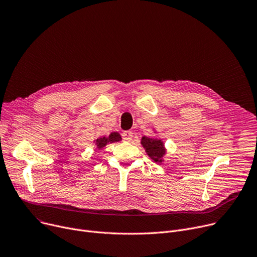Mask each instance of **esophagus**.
I'll return each mask as SVG.
<instances>
[{
  "instance_id": "1",
  "label": "esophagus",
  "mask_w": 257,
  "mask_h": 257,
  "mask_svg": "<svg viewBox=\"0 0 257 257\" xmlns=\"http://www.w3.org/2000/svg\"><path fill=\"white\" fill-rule=\"evenodd\" d=\"M122 139L124 141H131L133 139V133L131 131H125L122 133Z\"/></svg>"
}]
</instances>
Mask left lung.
I'll return each mask as SVG.
<instances>
[{
  "instance_id": "1",
  "label": "left lung",
  "mask_w": 257,
  "mask_h": 257,
  "mask_svg": "<svg viewBox=\"0 0 257 257\" xmlns=\"http://www.w3.org/2000/svg\"><path fill=\"white\" fill-rule=\"evenodd\" d=\"M141 144L152 161L155 163L163 162V156L166 154V149L162 140L155 139V138L143 137Z\"/></svg>"
}]
</instances>
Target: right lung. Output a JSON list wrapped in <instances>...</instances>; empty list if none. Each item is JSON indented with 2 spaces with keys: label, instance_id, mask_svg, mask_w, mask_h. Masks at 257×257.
I'll list each match as a JSON object with an SVG mask.
<instances>
[{
  "label": "right lung",
  "instance_id": "add662e5",
  "mask_svg": "<svg viewBox=\"0 0 257 257\" xmlns=\"http://www.w3.org/2000/svg\"><path fill=\"white\" fill-rule=\"evenodd\" d=\"M121 140V137L118 133H111L108 137H101L95 140V145L98 149L105 147L108 143H114V142H119Z\"/></svg>",
  "mask_w": 257,
  "mask_h": 257
}]
</instances>
